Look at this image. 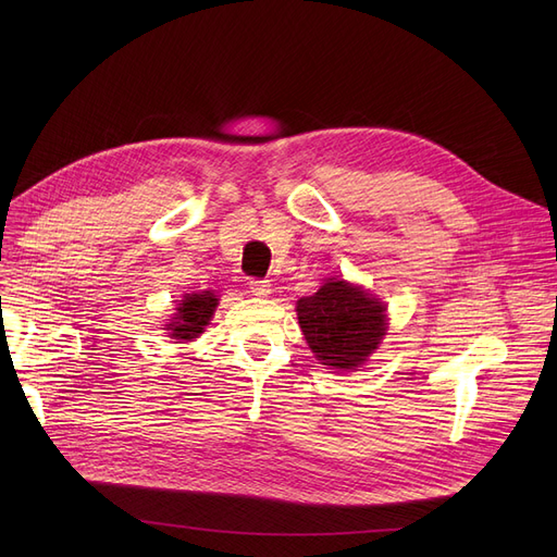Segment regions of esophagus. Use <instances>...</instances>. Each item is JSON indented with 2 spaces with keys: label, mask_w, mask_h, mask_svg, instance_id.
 <instances>
[{
  "label": "esophagus",
  "mask_w": 557,
  "mask_h": 557,
  "mask_svg": "<svg viewBox=\"0 0 557 557\" xmlns=\"http://www.w3.org/2000/svg\"><path fill=\"white\" fill-rule=\"evenodd\" d=\"M250 294L257 298H267L271 294V282L269 280H252L250 282Z\"/></svg>",
  "instance_id": "1"
}]
</instances>
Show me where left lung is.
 Segmentation results:
<instances>
[{
    "label": "left lung",
    "mask_w": 557,
    "mask_h": 557,
    "mask_svg": "<svg viewBox=\"0 0 557 557\" xmlns=\"http://www.w3.org/2000/svg\"><path fill=\"white\" fill-rule=\"evenodd\" d=\"M296 311L315 361L332 370L361 368L388 330L386 305L363 286L338 277L300 298Z\"/></svg>",
    "instance_id": "1"
}]
</instances>
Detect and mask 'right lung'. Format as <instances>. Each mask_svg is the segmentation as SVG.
<instances>
[{"label": "right lung", "mask_w": 557, "mask_h": 557, "mask_svg": "<svg viewBox=\"0 0 557 557\" xmlns=\"http://www.w3.org/2000/svg\"><path fill=\"white\" fill-rule=\"evenodd\" d=\"M219 305V298L212 294V290H200V294H185L183 300H178V307H175V313L171 315L173 320L164 330L175 343H187L198 338L205 327L210 325V320L214 315V309Z\"/></svg>", "instance_id": "add662e5"}]
</instances>
